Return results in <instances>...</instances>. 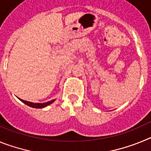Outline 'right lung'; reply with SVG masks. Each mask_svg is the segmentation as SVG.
Masks as SVG:
<instances>
[{
	"mask_svg": "<svg viewBox=\"0 0 151 151\" xmlns=\"http://www.w3.org/2000/svg\"><path fill=\"white\" fill-rule=\"evenodd\" d=\"M19 99L20 100L22 103H24L25 104L28 105L29 106H31V107H33V108H44V107H46L47 106H48V105L51 104L52 103H54L55 101V99L54 100H52V101H48V102H46V103H32V102H29V101H24V100L20 99V98H19Z\"/></svg>",
	"mask_w": 151,
	"mask_h": 151,
	"instance_id": "1",
	"label": "right lung"
}]
</instances>
